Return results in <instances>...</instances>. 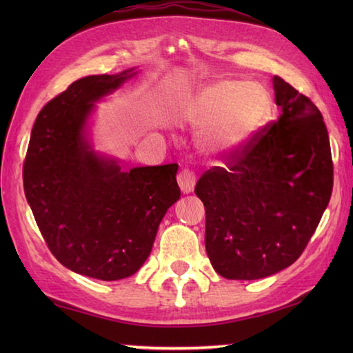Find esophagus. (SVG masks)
I'll return each mask as SVG.
<instances>
[{
  "label": "esophagus",
  "instance_id": "34e87169",
  "mask_svg": "<svg viewBox=\"0 0 353 353\" xmlns=\"http://www.w3.org/2000/svg\"><path fill=\"white\" fill-rule=\"evenodd\" d=\"M196 181H198V179H196V174L191 170H182L177 174V183L183 193H191V191L194 190Z\"/></svg>",
  "mask_w": 353,
  "mask_h": 353
}]
</instances>
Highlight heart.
I'll return each mask as SVG.
<instances>
[{"mask_svg": "<svg viewBox=\"0 0 353 353\" xmlns=\"http://www.w3.org/2000/svg\"><path fill=\"white\" fill-rule=\"evenodd\" d=\"M268 104V93L259 83L219 79L202 88L187 118L191 126L202 130V151L224 155L238 151L250 140Z\"/></svg>", "mask_w": 353, "mask_h": 353, "instance_id": "obj_1", "label": "heart"}]
</instances>
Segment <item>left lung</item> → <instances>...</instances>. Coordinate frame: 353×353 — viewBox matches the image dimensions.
Returning a JSON list of instances; mask_svg holds the SVG:
<instances>
[{
	"label": "left lung",
	"mask_w": 353,
	"mask_h": 353,
	"mask_svg": "<svg viewBox=\"0 0 353 353\" xmlns=\"http://www.w3.org/2000/svg\"><path fill=\"white\" fill-rule=\"evenodd\" d=\"M280 117L227 166L205 171L194 193L205 207V249L219 276L256 280L292 265L314 234L333 188L321 112L272 77Z\"/></svg>",
	"instance_id": "obj_1"
}]
</instances>
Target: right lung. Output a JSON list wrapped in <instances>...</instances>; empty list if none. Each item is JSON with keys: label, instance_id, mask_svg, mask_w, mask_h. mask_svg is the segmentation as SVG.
<instances>
[{"label": "right lung", "instance_id": "right-lung-1", "mask_svg": "<svg viewBox=\"0 0 353 353\" xmlns=\"http://www.w3.org/2000/svg\"><path fill=\"white\" fill-rule=\"evenodd\" d=\"M134 70L82 77L51 99L35 119L23 165L28 204L52 255L105 282L140 270L166 210L181 198L176 163L123 171L88 139L97 101Z\"/></svg>", "mask_w": 353, "mask_h": 353}]
</instances>
